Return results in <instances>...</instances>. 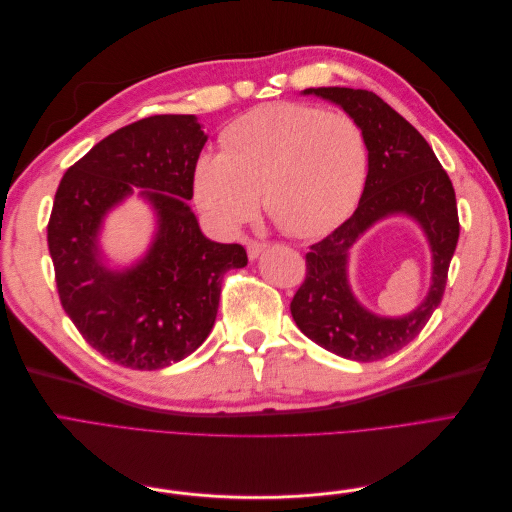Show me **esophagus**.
Returning <instances> with one entry per match:
<instances>
[{"mask_svg":"<svg viewBox=\"0 0 512 512\" xmlns=\"http://www.w3.org/2000/svg\"><path fill=\"white\" fill-rule=\"evenodd\" d=\"M265 243H260V241H254V239H247L245 241V250H247V256H250V260H256L262 252H265Z\"/></svg>","mask_w":512,"mask_h":512,"instance_id":"esophagus-1","label":"esophagus"}]
</instances>
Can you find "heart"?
I'll list each match as a JSON object with an SVG mask.
<instances>
[{
    "label": "heart",
    "mask_w": 512,
    "mask_h": 512,
    "mask_svg": "<svg viewBox=\"0 0 512 512\" xmlns=\"http://www.w3.org/2000/svg\"><path fill=\"white\" fill-rule=\"evenodd\" d=\"M224 153H203L194 196L224 232L252 220L258 194L267 213L301 239L344 222L365 190L369 149L350 115L297 102L265 104L222 136Z\"/></svg>",
    "instance_id": "1"
}]
</instances>
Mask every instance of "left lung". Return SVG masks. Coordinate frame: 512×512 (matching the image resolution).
Listing matches in <instances>:
<instances>
[{
  "instance_id": "left-lung-1",
  "label": "left lung",
  "mask_w": 512,
  "mask_h": 512,
  "mask_svg": "<svg viewBox=\"0 0 512 512\" xmlns=\"http://www.w3.org/2000/svg\"><path fill=\"white\" fill-rule=\"evenodd\" d=\"M303 96L333 102L359 123L369 149V173L352 218L309 247L307 275L290 314L301 333L324 350L371 363L408 346L442 301L459 239L455 190L425 138L374 91L309 87ZM389 217L412 219L432 252L430 290L404 317L371 313L349 284L351 247L369 227Z\"/></svg>"
}]
</instances>
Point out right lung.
Segmentation results:
<instances>
[{
  "label": "right lung",
  "instance_id": "obj_1",
  "mask_svg": "<svg viewBox=\"0 0 512 512\" xmlns=\"http://www.w3.org/2000/svg\"><path fill=\"white\" fill-rule=\"evenodd\" d=\"M196 115H153L108 134L61 179L49 220V252L61 305L108 361L162 369L190 356L218 316L222 277L247 265L239 243L203 235L188 200L207 143ZM147 202L157 230L146 254L113 268L99 237L128 197Z\"/></svg>",
  "mask_w": 512,
  "mask_h": 512
}]
</instances>
